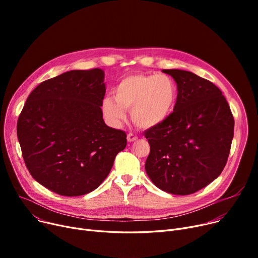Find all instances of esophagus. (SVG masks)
Masks as SVG:
<instances>
[{
    "mask_svg": "<svg viewBox=\"0 0 258 258\" xmlns=\"http://www.w3.org/2000/svg\"><path fill=\"white\" fill-rule=\"evenodd\" d=\"M126 138H127V141H128V142L136 141V140L138 139V137L136 136V135H134L133 133H128V134H127V137H126Z\"/></svg>",
    "mask_w": 258,
    "mask_h": 258,
    "instance_id": "1",
    "label": "esophagus"
}]
</instances>
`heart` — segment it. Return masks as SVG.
Instances as JSON below:
<instances>
[{
    "label": "heart",
    "mask_w": 258,
    "mask_h": 258,
    "mask_svg": "<svg viewBox=\"0 0 258 258\" xmlns=\"http://www.w3.org/2000/svg\"><path fill=\"white\" fill-rule=\"evenodd\" d=\"M115 97L102 99L101 108L108 123L118 126L124 120L126 108L139 127H153L171 114L177 102V86L167 75H130L114 89Z\"/></svg>",
    "instance_id": "heart-1"
}]
</instances>
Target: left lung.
<instances>
[{
  "mask_svg": "<svg viewBox=\"0 0 258 258\" xmlns=\"http://www.w3.org/2000/svg\"><path fill=\"white\" fill-rule=\"evenodd\" d=\"M177 83L173 112L144 135L151 146L145 170L161 190L187 196L223 171L231 147L234 119L222 91L192 72L162 70Z\"/></svg>",
  "mask_w": 258,
  "mask_h": 258,
  "instance_id": "left-lung-1",
  "label": "left lung"
}]
</instances>
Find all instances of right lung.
Masks as SVG:
<instances>
[{"label": "right lung", "instance_id": "obj_1", "mask_svg": "<svg viewBox=\"0 0 258 258\" xmlns=\"http://www.w3.org/2000/svg\"><path fill=\"white\" fill-rule=\"evenodd\" d=\"M103 80L101 69L73 70L45 80L19 116L25 164L36 182L57 195L95 190L126 146L125 132L103 121Z\"/></svg>", "mask_w": 258, "mask_h": 258}]
</instances>
